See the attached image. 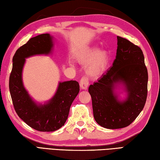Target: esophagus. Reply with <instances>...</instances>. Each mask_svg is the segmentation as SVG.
<instances>
[{
	"instance_id": "1",
	"label": "esophagus",
	"mask_w": 160,
	"mask_h": 160,
	"mask_svg": "<svg viewBox=\"0 0 160 160\" xmlns=\"http://www.w3.org/2000/svg\"><path fill=\"white\" fill-rule=\"evenodd\" d=\"M88 83H89V81H88V78L86 77H83L81 79L80 82H79V85H80L81 88L83 89V90H86L87 88H88Z\"/></svg>"
}]
</instances>
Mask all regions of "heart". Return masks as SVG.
Masks as SVG:
<instances>
[{
    "instance_id": "1",
    "label": "heart",
    "mask_w": 160,
    "mask_h": 160,
    "mask_svg": "<svg viewBox=\"0 0 160 160\" xmlns=\"http://www.w3.org/2000/svg\"><path fill=\"white\" fill-rule=\"evenodd\" d=\"M90 62L88 72L91 74H98L103 71L109 62V56L107 52H99L98 47L90 48L80 57L79 62L82 64Z\"/></svg>"
}]
</instances>
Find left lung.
<instances>
[{"label": "left lung", "instance_id": "8db88e82", "mask_svg": "<svg viewBox=\"0 0 160 160\" xmlns=\"http://www.w3.org/2000/svg\"><path fill=\"white\" fill-rule=\"evenodd\" d=\"M117 40L112 67L88 88L95 121L107 129L130 125L143 110L148 94V75L142 50L127 39L117 36ZM118 83L127 92L125 101H119L114 92Z\"/></svg>", "mask_w": 160, "mask_h": 160}]
</instances>
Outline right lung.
<instances>
[{"mask_svg":"<svg viewBox=\"0 0 160 160\" xmlns=\"http://www.w3.org/2000/svg\"><path fill=\"white\" fill-rule=\"evenodd\" d=\"M53 48L52 37L48 33L32 38L19 47L12 58L9 88L14 110L30 127L40 132H53L64 125L70 108L79 92L76 81L60 82L56 94L44 104H38L30 97L22 81L26 58L40 54H49Z\"/></svg>","mask_w":160,"mask_h":160,"instance_id":"obj_1","label":"right lung"}]
</instances>
